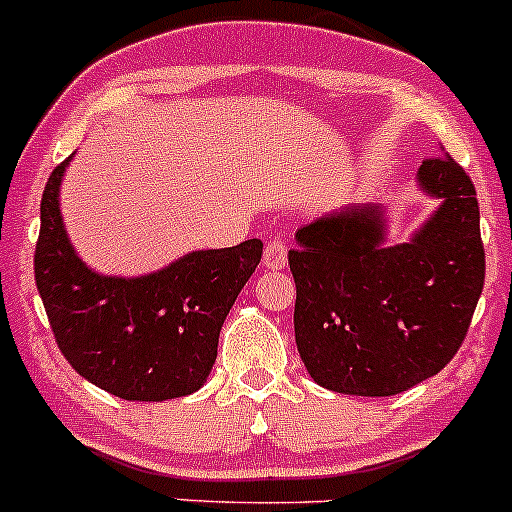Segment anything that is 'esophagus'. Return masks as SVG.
I'll use <instances>...</instances> for the list:
<instances>
[{"instance_id": "obj_1", "label": "esophagus", "mask_w": 512, "mask_h": 512, "mask_svg": "<svg viewBox=\"0 0 512 512\" xmlns=\"http://www.w3.org/2000/svg\"><path fill=\"white\" fill-rule=\"evenodd\" d=\"M286 263H288V246L281 236H276V239L268 241L266 249H263V266H266L268 271H278V268H283Z\"/></svg>"}]
</instances>
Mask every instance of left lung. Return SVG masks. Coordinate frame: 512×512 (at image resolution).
<instances>
[{
	"label": "left lung",
	"instance_id": "1",
	"mask_svg": "<svg viewBox=\"0 0 512 512\" xmlns=\"http://www.w3.org/2000/svg\"><path fill=\"white\" fill-rule=\"evenodd\" d=\"M416 179L441 204L407 244H384L387 217L374 204L295 234V345L320 387L407 392L444 370L468 333L486 278L476 187L449 155L421 162Z\"/></svg>",
	"mask_w": 512,
	"mask_h": 512
}]
</instances>
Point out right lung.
<instances>
[{"mask_svg": "<svg viewBox=\"0 0 512 512\" xmlns=\"http://www.w3.org/2000/svg\"><path fill=\"white\" fill-rule=\"evenodd\" d=\"M71 157L46 182L34 254L56 345L81 377L128 402L197 392L217 360L221 325L261 261V239L192 251L150 276H100L63 229L59 187Z\"/></svg>", "mask_w": 512, "mask_h": 512, "instance_id": "add662e5", "label": "right lung"}]
</instances>
